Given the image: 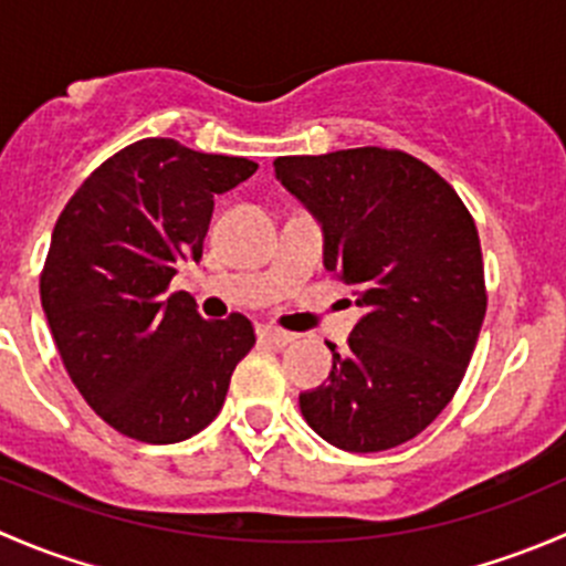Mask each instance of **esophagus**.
I'll return each mask as SVG.
<instances>
[{
    "instance_id": "esophagus-1",
    "label": "esophagus",
    "mask_w": 566,
    "mask_h": 566,
    "mask_svg": "<svg viewBox=\"0 0 566 566\" xmlns=\"http://www.w3.org/2000/svg\"><path fill=\"white\" fill-rule=\"evenodd\" d=\"M260 339L268 342V345H273V347H284V345H290V342H295V334L268 325V328H260Z\"/></svg>"
}]
</instances>
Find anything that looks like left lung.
<instances>
[{"label": "left lung", "mask_w": 566, "mask_h": 566, "mask_svg": "<svg viewBox=\"0 0 566 566\" xmlns=\"http://www.w3.org/2000/svg\"><path fill=\"white\" fill-rule=\"evenodd\" d=\"M276 177L325 232V268L367 315L334 353L328 384L301 394L306 424L345 452L419 436L460 389L488 312L473 216L402 150L282 156Z\"/></svg>", "instance_id": "1"}]
</instances>
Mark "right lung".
<instances>
[{
  "label": "right lung",
  "instance_id": "1",
  "mask_svg": "<svg viewBox=\"0 0 566 566\" xmlns=\"http://www.w3.org/2000/svg\"><path fill=\"white\" fill-rule=\"evenodd\" d=\"M256 172L175 139H139L67 199L51 235L40 304L62 364L90 408L123 436L177 443L219 416L249 317L205 319L167 295L177 265L202 256L216 193Z\"/></svg>",
  "mask_w": 566,
  "mask_h": 566
}]
</instances>
